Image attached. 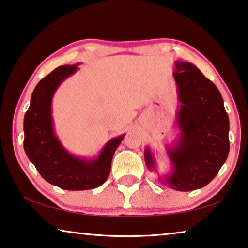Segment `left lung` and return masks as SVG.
Segmentation results:
<instances>
[{
	"label": "left lung",
	"mask_w": 248,
	"mask_h": 248,
	"mask_svg": "<svg viewBox=\"0 0 248 248\" xmlns=\"http://www.w3.org/2000/svg\"><path fill=\"white\" fill-rule=\"evenodd\" d=\"M173 72L180 107L177 124L180 136L168 148L171 171L159 180L171 189L190 191L215 178L230 153V120L218 89L189 62H175ZM148 169H155L149 148L145 150Z\"/></svg>",
	"instance_id": "obj_1"
}]
</instances>
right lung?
Here are the masks:
<instances>
[{
  "instance_id": "1",
  "label": "right lung",
  "mask_w": 248,
  "mask_h": 248,
  "mask_svg": "<svg viewBox=\"0 0 248 248\" xmlns=\"http://www.w3.org/2000/svg\"><path fill=\"white\" fill-rule=\"evenodd\" d=\"M78 70L62 65L44 77L33 90L24 116V150L47 183L66 190H87L99 187L108 178L113 154L124 135L109 140L98 158L92 160L69 154L54 135L51 102L60 83Z\"/></svg>"
}]
</instances>
